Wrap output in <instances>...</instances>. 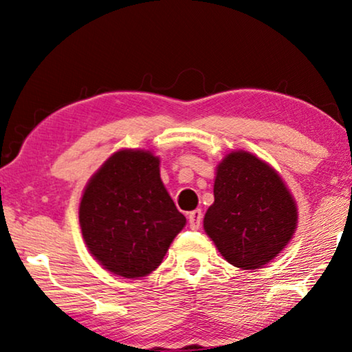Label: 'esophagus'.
I'll use <instances>...</instances> for the list:
<instances>
[{
  "label": "esophagus",
  "instance_id": "1",
  "mask_svg": "<svg viewBox=\"0 0 352 352\" xmlns=\"http://www.w3.org/2000/svg\"><path fill=\"white\" fill-rule=\"evenodd\" d=\"M201 221H203V212L199 209L192 210V212L188 214V225H190L192 230H198L199 226H201Z\"/></svg>",
  "mask_w": 352,
  "mask_h": 352
}]
</instances>
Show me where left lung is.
<instances>
[{
    "instance_id": "1",
    "label": "left lung",
    "mask_w": 352,
    "mask_h": 352,
    "mask_svg": "<svg viewBox=\"0 0 352 352\" xmlns=\"http://www.w3.org/2000/svg\"><path fill=\"white\" fill-rule=\"evenodd\" d=\"M203 223L226 261L258 269L291 241L297 208L272 166L247 151H234L217 166L214 204Z\"/></svg>"
}]
</instances>
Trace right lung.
<instances>
[{
	"label": "right lung",
	"mask_w": 352,
	"mask_h": 352,
	"mask_svg": "<svg viewBox=\"0 0 352 352\" xmlns=\"http://www.w3.org/2000/svg\"><path fill=\"white\" fill-rule=\"evenodd\" d=\"M149 151L122 149L91 177L80 201L85 244L110 272L144 277L160 266L186 225Z\"/></svg>",
	"instance_id": "1"
}]
</instances>
